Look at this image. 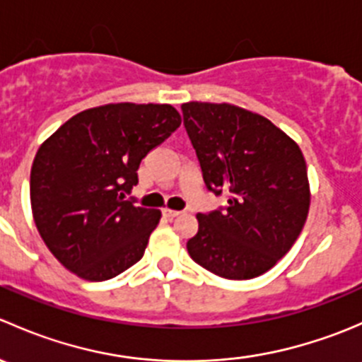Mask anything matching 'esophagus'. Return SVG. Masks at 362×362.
<instances>
[{
	"label": "esophagus",
	"mask_w": 362,
	"mask_h": 362,
	"mask_svg": "<svg viewBox=\"0 0 362 362\" xmlns=\"http://www.w3.org/2000/svg\"><path fill=\"white\" fill-rule=\"evenodd\" d=\"M182 211H178V210H171V208H164L163 210V215L164 217H168V218H173V217H177V215H180Z\"/></svg>",
	"instance_id": "34e87169"
}]
</instances>
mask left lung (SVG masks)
Listing matches in <instances>:
<instances>
[{"mask_svg":"<svg viewBox=\"0 0 362 362\" xmlns=\"http://www.w3.org/2000/svg\"><path fill=\"white\" fill-rule=\"evenodd\" d=\"M208 191L228 204L198 214L187 242L192 261L229 280L272 269L298 240L310 208L298 144L266 117L229 103L182 105Z\"/></svg>","mask_w":362,"mask_h":362,"instance_id":"8db88e82","label":"left lung"}]
</instances>
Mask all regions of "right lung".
<instances>
[{
    "mask_svg": "<svg viewBox=\"0 0 362 362\" xmlns=\"http://www.w3.org/2000/svg\"><path fill=\"white\" fill-rule=\"evenodd\" d=\"M180 126L171 105L112 103L73 115L36 152L31 208L57 261L103 282L144 257L160 211L126 199L141 159Z\"/></svg>",
    "mask_w": 362,
    "mask_h": 362,
    "instance_id": "right-lung-1",
    "label": "right lung"
}]
</instances>
